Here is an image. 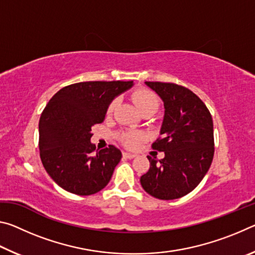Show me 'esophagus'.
I'll return each instance as SVG.
<instances>
[{
	"label": "esophagus",
	"instance_id": "obj_1",
	"mask_svg": "<svg viewBox=\"0 0 255 255\" xmlns=\"http://www.w3.org/2000/svg\"><path fill=\"white\" fill-rule=\"evenodd\" d=\"M123 155H124V157H126V158H133V157H136V155L135 154H132V153H127V152H124L123 153Z\"/></svg>",
	"mask_w": 255,
	"mask_h": 255
}]
</instances>
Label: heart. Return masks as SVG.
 <instances>
[{
	"label": "heart",
	"mask_w": 255,
	"mask_h": 255,
	"mask_svg": "<svg viewBox=\"0 0 255 255\" xmlns=\"http://www.w3.org/2000/svg\"><path fill=\"white\" fill-rule=\"evenodd\" d=\"M132 101L143 115H153L158 110L161 100L156 96V93L152 90L146 88H139L135 90L131 94ZM119 105V99L115 98L109 102L107 107L106 114L107 116H112L115 114L116 109ZM146 138V133L140 130H125L118 133V139L128 148L136 147L139 141L144 140Z\"/></svg>",
	"instance_id": "1"
}]
</instances>
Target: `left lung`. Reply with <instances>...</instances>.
<instances>
[{
  "label": "left lung",
  "mask_w": 255,
  "mask_h": 255,
  "mask_svg": "<svg viewBox=\"0 0 255 255\" xmlns=\"http://www.w3.org/2000/svg\"><path fill=\"white\" fill-rule=\"evenodd\" d=\"M164 102L161 137L152 148L162 159L147 156V173L141 187L161 200H173L191 192L204 179L214 158V124L208 108L191 90L163 82H146Z\"/></svg>",
  "instance_id": "1"
}]
</instances>
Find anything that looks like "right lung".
Instances as JSON below:
<instances>
[{"instance_id":"right-lung-1","label":"right lung","mask_w":255,"mask_h":255,"mask_svg":"<svg viewBox=\"0 0 255 255\" xmlns=\"http://www.w3.org/2000/svg\"><path fill=\"white\" fill-rule=\"evenodd\" d=\"M132 81L80 82L60 89L39 120V150L45 170L60 188L90 196L109 183L122 152L91 144L92 126L105 119L109 102Z\"/></svg>"}]
</instances>
